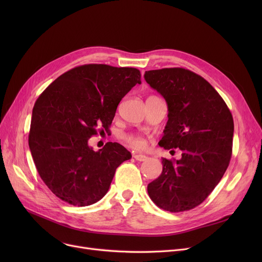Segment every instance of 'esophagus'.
Returning <instances> with one entry per match:
<instances>
[{"label":"esophagus","mask_w":262,"mask_h":262,"mask_svg":"<svg viewBox=\"0 0 262 262\" xmlns=\"http://www.w3.org/2000/svg\"><path fill=\"white\" fill-rule=\"evenodd\" d=\"M134 158L138 161H145L147 159V156L142 154H134Z\"/></svg>","instance_id":"obj_1"}]
</instances>
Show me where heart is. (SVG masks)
I'll return each mask as SVG.
<instances>
[{
    "label": "heart",
    "instance_id": "heart-1",
    "mask_svg": "<svg viewBox=\"0 0 262 262\" xmlns=\"http://www.w3.org/2000/svg\"><path fill=\"white\" fill-rule=\"evenodd\" d=\"M126 140L132 144L134 145L135 147L137 148H142L145 146V141L140 138V137H134V136H127L126 137Z\"/></svg>",
    "mask_w": 262,
    "mask_h": 262
}]
</instances>
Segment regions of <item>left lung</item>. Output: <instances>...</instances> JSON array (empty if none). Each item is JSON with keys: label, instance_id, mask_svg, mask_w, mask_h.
Returning <instances> with one entry per match:
<instances>
[{"label": "left lung", "instance_id": "1", "mask_svg": "<svg viewBox=\"0 0 262 262\" xmlns=\"http://www.w3.org/2000/svg\"><path fill=\"white\" fill-rule=\"evenodd\" d=\"M147 84L168 105L159 145L182 149L180 160L162 158V172L147 185L159 208L181 212L196 207L223 177L231 157L233 119L216 90L183 68L145 71Z\"/></svg>", "mask_w": 262, "mask_h": 262}]
</instances>
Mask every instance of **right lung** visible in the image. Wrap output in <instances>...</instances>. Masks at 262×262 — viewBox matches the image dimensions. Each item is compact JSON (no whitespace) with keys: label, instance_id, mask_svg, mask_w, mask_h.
<instances>
[{"label":"right lung","instance_id":"right-lung-1","mask_svg":"<svg viewBox=\"0 0 262 262\" xmlns=\"http://www.w3.org/2000/svg\"><path fill=\"white\" fill-rule=\"evenodd\" d=\"M136 84H141L138 69L92 63L71 69L40 94L29 145L41 180L57 198L80 207L96 203L117 168L132 158L117 142L94 152L88 140L98 126L108 129L119 103Z\"/></svg>","mask_w":262,"mask_h":262}]
</instances>
